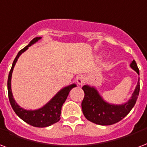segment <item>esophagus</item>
I'll return each mask as SVG.
<instances>
[{"mask_svg":"<svg viewBox=\"0 0 147 147\" xmlns=\"http://www.w3.org/2000/svg\"><path fill=\"white\" fill-rule=\"evenodd\" d=\"M76 82L79 86H82V85H83V83H85V82H86V79H85L84 76H80L77 77Z\"/></svg>","mask_w":147,"mask_h":147,"instance_id":"esophagus-1","label":"esophagus"}]
</instances>
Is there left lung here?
<instances>
[{
	"label": "left lung",
	"mask_w": 147,
	"mask_h": 147,
	"mask_svg": "<svg viewBox=\"0 0 147 147\" xmlns=\"http://www.w3.org/2000/svg\"><path fill=\"white\" fill-rule=\"evenodd\" d=\"M130 66L140 75V70L135 60L131 61ZM82 89L85 93L82 109L86 118L97 125H111L123 119L134 107L140 93V79L131 98L121 105H114L105 102L95 88L84 86Z\"/></svg>",
	"instance_id": "left-lung-1"
}]
</instances>
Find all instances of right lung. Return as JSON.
<instances>
[{"label":"right lung","instance_id":"right-lung-1","mask_svg":"<svg viewBox=\"0 0 147 147\" xmlns=\"http://www.w3.org/2000/svg\"><path fill=\"white\" fill-rule=\"evenodd\" d=\"M40 39H41V37L34 38L33 40L30 41V43L26 47H25L23 49H22L21 51L18 53L17 56L13 61L12 66H11V68L9 71V75H8L7 92H8V98H9L10 104L11 105V107L14 110V111L16 112V115L30 125L38 127V128H43V127L51 125L57 122L61 119L60 116H61V107L68 97L70 90L73 87H75L76 85L72 84L69 86H67V87L62 89L54 96L51 100L40 109L36 110V111H26V110L22 109V107H19L18 104H16V102L13 98L11 89V79L13 68L15 67L16 61H17L18 57L22 54V53L26 51L27 49L29 48V47L36 43Z\"/></svg>","mask_w":147,"mask_h":147}]
</instances>
